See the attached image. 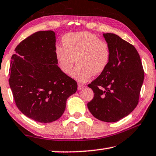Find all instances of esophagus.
Listing matches in <instances>:
<instances>
[{
  "instance_id": "obj_1",
  "label": "esophagus",
  "mask_w": 156,
  "mask_h": 156,
  "mask_svg": "<svg viewBox=\"0 0 156 156\" xmlns=\"http://www.w3.org/2000/svg\"><path fill=\"white\" fill-rule=\"evenodd\" d=\"M83 88H84L83 85L80 84V83L78 84V90H81V89H83Z\"/></svg>"
}]
</instances>
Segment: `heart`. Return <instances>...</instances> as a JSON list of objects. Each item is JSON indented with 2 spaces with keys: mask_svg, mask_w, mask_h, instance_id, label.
<instances>
[{
  "mask_svg": "<svg viewBox=\"0 0 156 156\" xmlns=\"http://www.w3.org/2000/svg\"><path fill=\"white\" fill-rule=\"evenodd\" d=\"M62 43L63 46L55 47L58 66L64 74L68 75L76 60L78 65L71 76L77 81L87 82L93 75L103 73L111 61L109 44L94 33L86 31L67 33L62 38Z\"/></svg>",
  "mask_w": 156,
  "mask_h": 156,
  "instance_id": "1",
  "label": "heart"
}]
</instances>
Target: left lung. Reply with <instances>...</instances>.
<instances>
[{
  "mask_svg": "<svg viewBox=\"0 0 156 156\" xmlns=\"http://www.w3.org/2000/svg\"><path fill=\"white\" fill-rule=\"evenodd\" d=\"M103 35L111 48V61L105 71L88 85L94 93L88 108L97 119L112 123L136 108L144 71L133 45L114 33Z\"/></svg>",
  "mask_w": 156,
  "mask_h": 156,
  "instance_id": "obj_1",
  "label": "left lung"
}]
</instances>
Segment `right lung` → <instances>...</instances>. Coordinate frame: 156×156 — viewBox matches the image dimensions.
Instances as JSON below:
<instances>
[{"instance_id": "add662e5", "label": "right lung", "mask_w": 156, "mask_h": 156, "mask_svg": "<svg viewBox=\"0 0 156 156\" xmlns=\"http://www.w3.org/2000/svg\"><path fill=\"white\" fill-rule=\"evenodd\" d=\"M55 33L38 31L19 43L11 58L9 85L18 108L40 123L61 118L78 85L60 70L55 59Z\"/></svg>"}]
</instances>
